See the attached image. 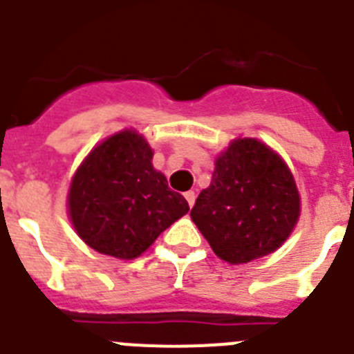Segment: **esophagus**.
I'll use <instances>...</instances> for the list:
<instances>
[{
	"mask_svg": "<svg viewBox=\"0 0 354 354\" xmlns=\"http://www.w3.org/2000/svg\"><path fill=\"white\" fill-rule=\"evenodd\" d=\"M185 199H187L188 206L192 207L194 203H196V192H192V190H188V192H185Z\"/></svg>",
	"mask_w": 354,
	"mask_h": 354,
	"instance_id": "obj_1",
	"label": "esophagus"
}]
</instances>
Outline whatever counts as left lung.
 Masks as SVG:
<instances>
[{
	"mask_svg": "<svg viewBox=\"0 0 354 354\" xmlns=\"http://www.w3.org/2000/svg\"><path fill=\"white\" fill-rule=\"evenodd\" d=\"M300 197L283 158L259 140L244 138L216 158L209 187L190 216L213 252L229 263L272 253L295 227Z\"/></svg>",
	"mask_w": 354,
	"mask_h": 354,
	"instance_id": "obj_1",
	"label": "left lung"
}]
</instances>
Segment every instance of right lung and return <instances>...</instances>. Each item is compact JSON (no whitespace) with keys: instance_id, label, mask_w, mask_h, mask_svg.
<instances>
[{"instance_id":"1","label":"right lung","mask_w":354,"mask_h":354,"mask_svg":"<svg viewBox=\"0 0 354 354\" xmlns=\"http://www.w3.org/2000/svg\"><path fill=\"white\" fill-rule=\"evenodd\" d=\"M153 151L134 131L102 141L78 167L69 187V216L95 252L131 260L188 213L181 194L151 166Z\"/></svg>"}]
</instances>
